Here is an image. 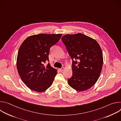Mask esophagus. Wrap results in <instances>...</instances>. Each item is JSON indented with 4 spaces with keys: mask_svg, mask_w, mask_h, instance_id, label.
I'll return each mask as SVG.
<instances>
[{
    "mask_svg": "<svg viewBox=\"0 0 121 121\" xmlns=\"http://www.w3.org/2000/svg\"><path fill=\"white\" fill-rule=\"evenodd\" d=\"M64 67H62V68H59V70L60 71V72H62L64 70Z\"/></svg>",
    "mask_w": 121,
    "mask_h": 121,
    "instance_id": "obj_1",
    "label": "esophagus"
}]
</instances>
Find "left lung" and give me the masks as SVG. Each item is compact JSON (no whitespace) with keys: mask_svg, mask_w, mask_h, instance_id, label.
<instances>
[{"mask_svg":"<svg viewBox=\"0 0 121 121\" xmlns=\"http://www.w3.org/2000/svg\"><path fill=\"white\" fill-rule=\"evenodd\" d=\"M61 39L72 59V76L67 80L69 85L79 91L89 89L97 81L102 67L99 44L80 33L66 34Z\"/></svg>","mask_w":121,"mask_h":121,"instance_id":"obj_1","label":"left lung"}]
</instances>
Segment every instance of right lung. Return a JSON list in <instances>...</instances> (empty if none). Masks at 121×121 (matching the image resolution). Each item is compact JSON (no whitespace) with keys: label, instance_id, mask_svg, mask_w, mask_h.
<instances>
[{"label":"right lung","instance_id":"obj_1","mask_svg":"<svg viewBox=\"0 0 121 121\" xmlns=\"http://www.w3.org/2000/svg\"><path fill=\"white\" fill-rule=\"evenodd\" d=\"M62 34L41 33L27 37L21 44L17 58L18 73L25 84L41 92L52 84L57 70L48 63L50 49L60 39Z\"/></svg>","mask_w":121,"mask_h":121}]
</instances>
